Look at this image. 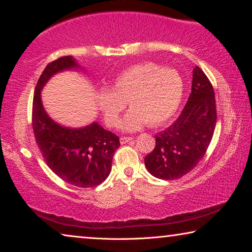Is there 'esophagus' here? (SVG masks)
Masks as SVG:
<instances>
[{
  "label": "esophagus",
  "instance_id": "1",
  "mask_svg": "<svg viewBox=\"0 0 252 252\" xmlns=\"http://www.w3.org/2000/svg\"><path fill=\"white\" fill-rule=\"evenodd\" d=\"M132 138H130V136H121L120 138V142H121V144H126V143H127V142H130V141H132Z\"/></svg>",
  "mask_w": 252,
  "mask_h": 252
}]
</instances>
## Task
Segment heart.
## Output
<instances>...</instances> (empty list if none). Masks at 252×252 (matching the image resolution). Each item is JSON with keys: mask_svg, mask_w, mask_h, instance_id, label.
<instances>
[{"mask_svg": "<svg viewBox=\"0 0 252 252\" xmlns=\"http://www.w3.org/2000/svg\"><path fill=\"white\" fill-rule=\"evenodd\" d=\"M185 84L178 71L161 67L156 63H140L120 72L110 89H100L95 102L106 125L117 126L120 114L130 110L123 118V131H138L148 123L156 126L170 120L181 104Z\"/></svg>", "mask_w": 252, "mask_h": 252, "instance_id": "1", "label": "heart"}]
</instances>
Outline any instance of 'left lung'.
<instances>
[{
    "label": "left lung",
    "instance_id": "obj_1",
    "mask_svg": "<svg viewBox=\"0 0 252 252\" xmlns=\"http://www.w3.org/2000/svg\"><path fill=\"white\" fill-rule=\"evenodd\" d=\"M217 123L215 91L203 71L195 66L189 99L173 125L156 135V148L144 158L153 177L176 180L202 159Z\"/></svg>",
    "mask_w": 252,
    "mask_h": 252
}]
</instances>
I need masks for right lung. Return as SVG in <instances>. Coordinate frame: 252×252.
Wrapping results in <instances>:
<instances>
[{
  "label": "right lung",
  "mask_w": 252,
  "mask_h": 252,
  "mask_svg": "<svg viewBox=\"0 0 252 252\" xmlns=\"http://www.w3.org/2000/svg\"><path fill=\"white\" fill-rule=\"evenodd\" d=\"M80 69L82 67L71 55L46 65L34 91L32 126L48 167L72 186L91 188L101 185L109 177L113 155L120 147L119 136L95 121L83 127L59 125L46 113L41 97L44 85L52 76Z\"/></svg>",
  "instance_id": "right-lung-1"
}]
</instances>
